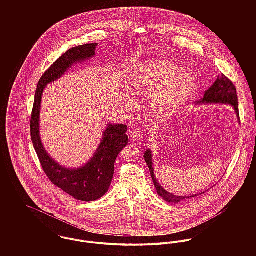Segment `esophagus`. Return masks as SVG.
Returning a JSON list of instances; mask_svg holds the SVG:
<instances>
[{"mask_svg": "<svg viewBox=\"0 0 256 256\" xmlns=\"http://www.w3.org/2000/svg\"><path fill=\"white\" fill-rule=\"evenodd\" d=\"M130 137H131L132 140L139 142L140 140L143 139L144 133H143L142 130H140V129H138V128H137V129H133V130L131 131V133H130Z\"/></svg>", "mask_w": 256, "mask_h": 256, "instance_id": "obj_1", "label": "esophagus"}]
</instances>
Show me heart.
Wrapping results in <instances>:
<instances>
[{
	"label": "heart",
	"mask_w": 256,
	"mask_h": 256,
	"mask_svg": "<svg viewBox=\"0 0 256 256\" xmlns=\"http://www.w3.org/2000/svg\"><path fill=\"white\" fill-rule=\"evenodd\" d=\"M132 86L142 92L150 90L148 102L152 112L162 119L174 115L188 102L195 90L193 76L166 60H152L139 68Z\"/></svg>",
	"instance_id": "b5f03b06"
}]
</instances>
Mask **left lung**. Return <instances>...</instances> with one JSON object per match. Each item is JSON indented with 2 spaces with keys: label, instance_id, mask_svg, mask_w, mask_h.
<instances>
[{
  "label": "left lung",
  "instance_id": "left-lung-1",
  "mask_svg": "<svg viewBox=\"0 0 256 256\" xmlns=\"http://www.w3.org/2000/svg\"><path fill=\"white\" fill-rule=\"evenodd\" d=\"M226 104L232 106V108L236 112L238 121L240 122V113H238V94H236V90L234 84L228 80L224 74H220L216 82L213 84V86L205 92L204 98L197 102V104ZM144 158L146 160V164L148 166L150 176L152 180V182L154 184V187L156 189V192L158 196H160L164 201L170 202V203H174L178 204L182 201H185L187 199H190L192 197H196L198 195H201L205 193L206 191H203L199 194H192L190 196H180L176 195L174 193L168 192L166 189H164L160 182L156 178V174L154 172V164H152V150L148 148L145 154H144Z\"/></svg>",
  "mask_w": 256,
  "mask_h": 256
}]
</instances>
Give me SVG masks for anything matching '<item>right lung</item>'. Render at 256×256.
Returning a JSON list of instances; mask_svg holds the SVG:
<instances>
[{
    "instance_id": "1",
    "label": "right lung",
    "mask_w": 256,
    "mask_h": 256,
    "mask_svg": "<svg viewBox=\"0 0 256 256\" xmlns=\"http://www.w3.org/2000/svg\"><path fill=\"white\" fill-rule=\"evenodd\" d=\"M96 46L98 43H90L69 49L43 74L37 84L30 120L32 141L44 172L54 185L74 199L84 202L98 200L108 191L115 160L128 144V136L125 134L128 127L124 124H108L92 158L80 168H70L59 164L48 154L40 138L39 119L42 94L47 84L60 78L74 64L94 57Z\"/></svg>"
}]
</instances>
